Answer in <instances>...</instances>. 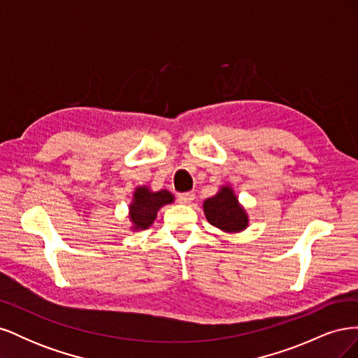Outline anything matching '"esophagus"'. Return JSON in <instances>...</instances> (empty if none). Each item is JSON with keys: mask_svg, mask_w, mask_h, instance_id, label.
Instances as JSON below:
<instances>
[{"mask_svg": "<svg viewBox=\"0 0 358 358\" xmlns=\"http://www.w3.org/2000/svg\"><path fill=\"white\" fill-rule=\"evenodd\" d=\"M194 199H196V194H194V192H183V194H179V196H178V200L182 204H189Z\"/></svg>", "mask_w": 358, "mask_h": 358, "instance_id": "34e87169", "label": "esophagus"}]
</instances>
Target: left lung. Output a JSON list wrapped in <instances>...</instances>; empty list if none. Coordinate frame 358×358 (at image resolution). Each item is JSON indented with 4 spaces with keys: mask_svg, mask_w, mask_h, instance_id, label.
<instances>
[{
    "mask_svg": "<svg viewBox=\"0 0 358 358\" xmlns=\"http://www.w3.org/2000/svg\"><path fill=\"white\" fill-rule=\"evenodd\" d=\"M203 212L210 225L227 234H237L248 229L249 216L233 187L221 185L213 197L203 201Z\"/></svg>",
    "mask_w": 358,
    "mask_h": 358,
    "instance_id": "left-lung-1",
    "label": "left lung"
}]
</instances>
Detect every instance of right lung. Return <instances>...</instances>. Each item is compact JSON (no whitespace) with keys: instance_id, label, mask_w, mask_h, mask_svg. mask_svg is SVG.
<instances>
[{"instance_id":"add662e5","label":"right lung","mask_w":358,"mask_h":358,"mask_svg":"<svg viewBox=\"0 0 358 358\" xmlns=\"http://www.w3.org/2000/svg\"><path fill=\"white\" fill-rule=\"evenodd\" d=\"M175 201V196L169 189L152 191L150 187H137L133 192V199L128 204L129 230L142 231L149 229L157 220L158 210L162 206Z\"/></svg>"}]
</instances>
